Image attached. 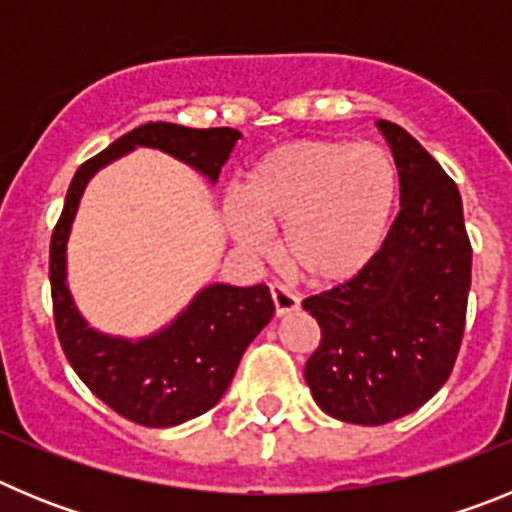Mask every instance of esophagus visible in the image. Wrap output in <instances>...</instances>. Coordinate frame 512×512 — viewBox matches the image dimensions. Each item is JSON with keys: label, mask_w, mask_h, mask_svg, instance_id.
<instances>
[{"label": "esophagus", "mask_w": 512, "mask_h": 512, "mask_svg": "<svg viewBox=\"0 0 512 512\" xmlns=\"http://www.w3.org/2000/svg\"><path fill=\"white\" fill-rule=\"evenodd\" d=\"M271 302H274V312H277V318L287 315V312H295L300 307V300H297L289 289H284L282 284H271Z\"/></svg>", "instance_id": "esophagus-1"}]
</instances>
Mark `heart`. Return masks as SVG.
<instances>
[{
	"mask_svg": "<svg viewBox=\"0 0 512 512\" xmlns=\"http://www.w3.org/2000/svg\"><path fill=\"white\" fill-rule=\"evenodd\" d=\"M397 205L395 161L361 140L305 138L271 148L225 202V223L243 253L261 259L282 233L287 269L310 287L359 277L387 243Z\"/></svg>",
	"mask_w": 512,
	"mask_h": 512,
	"instance_id": "b5f03b06",
	"label": "heart"
}]
</instances>
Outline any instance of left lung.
<instances>
[{
  "mask_svg": "<svg viewBox=\"0 0 512 512\" xmlns=\"http://www.w3.org/2000/svg\"><path fill=\"white\" fill-rule=\"evenodd\" d=\"M400 176V215L377 259L302 302L320 325L307 359L312 400L330 418L382 425L431 400L454 369L472 284L461 194L400 125L377 120Z\"/></svg>",
  "mask_w": 512,
  "mask_h": 512,
  "instance_id": "obj_1",
  "label": "left lung"
}]
</instances>
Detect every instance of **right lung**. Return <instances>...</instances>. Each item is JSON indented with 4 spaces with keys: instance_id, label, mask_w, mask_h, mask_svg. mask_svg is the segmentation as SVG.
Returning <instances> with one entry per match:
<instances>
[{
    "instance_id": "right-lung-1",
    "label": "right lung",
    "mask_w": 512,
    "mask_h": 512,
    "mask_svg": "<svg viewBox=\"0 0 512 512\" xmlns=\"http://www.w3.org/2000/svg\"><path fill=\"white\" fill-rule=\"evenodd\" d=\"M241 133L146 122L81 164L71 179L51 238V292L63 354L99 400L146 428H171L215 408L228 390L248 343L274 315L269 287L212 282L164 328L148 336H110L92 328L69 289V235L92 176L135 148H153L215 184Z\"/></svg>"
}]
</instances>
